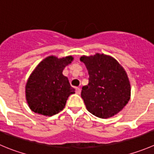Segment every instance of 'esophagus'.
Wrapping results in <instances>:
<instances>
[{
    "label": "esophagus",
    "mask_w": 154,
    "mask_h": 154,
    "mask_svg": "<svg viewBox=\"0 0 154 154\" xmlns=\"http://www.w3.org/2000/svg\"><path fill=\"white\" fill-rule=\"evenodd\" d=\"M80 92H81V90H80V88H76V93L80 94Z\"/></svg>",
    "instance_id": "esophagus-1"
}]
</instances>
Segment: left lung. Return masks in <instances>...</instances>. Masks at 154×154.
<instances>
[{"label": "left lung", "mask_w": 154, "mask_h": 154, "mask_svg": "<svg viewBox=\"0 0 154 154\" xmlns=\"http://www.w3.org/2000/svg\"><path fill=\"white\" fill-rule=\"evenodd\" d=\"M89 73V84L82 88L81 97L86 109L99 118L111 117L127 104L131 96L129 77L114 58L96 53L83 56Z\"/></svg>", "instance_id": "left-lung-1"}]
</instances>
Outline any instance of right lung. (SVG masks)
Here are the masks:
<instances>
[{"label": "right lung", "instance_id": "1", "mask_svg": "<svg viewBox=\"0 0 154 154\" xmlns=\"http://www.w3.org/2000/svg\"><path fill=\"white\" fill-rule=\"evenodd\" d=\"M73 60L71 56H50L34 68L25 85L26 101L32 111L50 117L63 110L69 95L75 93L62 74Z\"/></svg>", "mask_w": 154, "mask_h": 154}]
</instances>
